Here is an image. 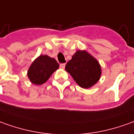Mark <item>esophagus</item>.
Here are the masks:
<instances>
[{
	"label": "esophagus",
	"instance_id": "obj_1",
	"mask_svg": "<svg viewBox=\"0 0 134 134\" xmlns=\"http://www.w3.org/2000/svg\"><path fill=\"white\" fill-rule=\"evenodd\" d=\"M65 63H61V64L60 65V69H65Z\"/></svg>",
	"mask_w": 134,
	"mask_h": 134
}]
</instances>
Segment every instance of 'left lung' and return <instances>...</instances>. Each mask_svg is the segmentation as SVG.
Masks as SVG:
<instances>
[{
  "instance_id": "obj_1",
  "label": "left lung",
  "mask_w": 134,
  "mask_h": 134,
  "mask_svg": "<svg viewBox=\"0 0 134 134\" xmlns=\"http://www.w3.org/2000/svg\"><path fill=\"white\" fill-rule=\"evenodd\" d=\"M65 71L85 89L95 85L101 76L99 62L86 50H77L65 65Z\"/></svg>"
}]
</instances>
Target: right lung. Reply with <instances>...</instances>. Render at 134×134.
Returning <instances> with one entry per match:
<instances>
[{
	"label": "right lung",
	"instance_id": "1",
	"mask_svg": "<svg viewBox=\"0 0 134 134\" xmlns=\"http://www.w3.org/2000/svg\"><path fill=\"white\" fill-rule=\"evenodd\" d=\"M58 68L59 64L55 58L41 55L31 63L27 74L33 84L40 85L46 82Z\"/></svg>",
	"mask_w": 134,
	"mask_h": 134
}]
</instances>
